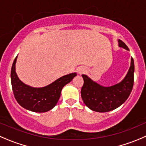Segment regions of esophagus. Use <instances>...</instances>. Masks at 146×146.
<instances>
[{
	"label": "esophagus",
	"instance_id": "1",
	"mask_svg": "<svg viewBox=\"0 0 146 146\" xmlns=\"http://www.w3.org/2000/svg\"><path fill=\"white\" fill-rule=\"evenodd\" d=\"M86 71V68L83 67V66H81V67H79L77 69V72L79 73V74H83V73H84Z\"/></svg>",
	"mask_w": 146,
	"mask_h": 146
}]
</instances>
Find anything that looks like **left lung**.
I'll list each match as a JSON object with an SVG mask.
<instances>
[{
    "instance_id": "8db88e82",
    "label": "left lung",
    "mask_w": 146,
    "mask_h": 146,
    "mask_svg": "<svg viewBox=\"0 0 146 146\" xmlns=\"http://www.w3.org/2000/svg\"><path fill=\"white\" fill-rule=\"evenodd\" d=\"M119 46L129 50L124 42L119 40ZM84 83L82 86L81 97L86 106L92 111L99 113L108 112L119 107L128 99L132 91L134 83V61L125 78L111 87H103L93 81L86 75H82Z\"/></svg>"
}]
</instances>
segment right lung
<instances>
[{"label": "right lung", "instance_id": "1", "mask_svg": "<svg viewBox=\"0 0 146 146\" xmlns=\"http://www.w3.org/2000/svg\"><path fill=\"white\" fill-rule=\"evenodd\" d=\"M15 57L11 68V78L14 97L18 103L28 111L44 113L50 111L57 104L64 86L76 76V73L62 76L51 84L40 88L30 87L20 80L15 73Z\"/></svg>", "mask_w": 146, "mask_h": 146}]
</instances>
